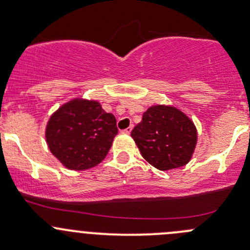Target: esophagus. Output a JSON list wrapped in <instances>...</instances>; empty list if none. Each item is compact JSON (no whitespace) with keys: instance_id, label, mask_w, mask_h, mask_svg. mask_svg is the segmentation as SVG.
<instances>
[{"instance_id":"esophagus-1","label":"esophagus","mask_w":250,"mask_h":250,"mask_svg":"<svg viewBox=\"0 0 250 250\" xmlns=\"http://www.w3.org/2000/svg\"><path fill=\"white\" fill-rule=\"evenodd\" d=\"M132 129H133V125H130L129 127L125 128V130H122V132H123V133H125V134H129V133L132 132Z\"/></svg>"}]
</instances>
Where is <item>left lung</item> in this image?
Returning a JSON list of instances; mask_svg holds the SVG:
<instances>
[{"label":"left lung","mask_w":250,"mask_h":250,"mask_svg":"<svg viewBox=\"0 0 250 250\" xmlns=\"http://www.w3.org/2000/svg\"><path fill=\"white\" fill-rule=\"evenodd\" d=\"M141 156L160 170L179 168L190 162L197 143L192 121L173 106L148 107L132 130Z\"/></svg>","instance_id":"obj_1"}]
</instances>
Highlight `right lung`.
<instances>
[{
	"label": "right lung",
	"instance_id": "obj_1",
	"mask_svg": "<svg viewBox=\"0 0 250 250\" xmlns=\"http://www.w3.org/2000/svg\"><path fill=\"white\" fill-rule=\"evenodd\" d=\"M117 133L115 116L99 103L74 99L50 116L46 139L50 152L65 167L84 170L106 157Z\"/></svg>",
	"mask_w": 250,
	"mask_h": 250
}]
</instances>
